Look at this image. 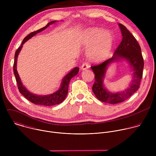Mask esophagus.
Returning <instances> with one entry per match:
<instances>
[{
    "instance_id": "esophagus-1",
    "label": "esophagus",
    "mask_w": 156,
    "mask_h": 156,
    "mask_svg": "<svg viewBox=\"0 0 156 156\" xmlns=\"http://www.w3.org/2000/svg\"><path fill=\"white\" fill-rule=\"evenodd\" d=\"M88 68H89V65L87 64V63H83L82 65H81V70H86V69H88Z\"/></svg>"
}]
</instances>
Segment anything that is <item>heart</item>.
Instances as JSON below:
<instances>
[{"mask_svg": "<svg viewBox=\"0 0 156 156\" xmlns=\"http://www.w3.org/2000/svg\"><path fill=\"white\" fill-rule=\"evenodd\" d=\"M82 42L84 46L91 47L88 53L90 58L94 62H100L109 55L114 46V37L109 31L91 28L84 31Z\"/></svg>", "mask_w": 156, "mask_h": 156, "instance_id": "heart-1", "label": "heart"}]
</instances>
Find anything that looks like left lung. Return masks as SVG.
Segmentation results:
<instances>
[{"mask_svg": "<svg viewBox=\"0 0 156 156\" xmlns=\"http://www.w3.org/2000/svg\"><path fill=\"white\" fill-rule=\"evenodd\" d=\"M122 40L113 56L102 63L91 66L95 74V82L92 90L96 97L101 101L109 104H118L124 101L134 94L140 87L143 77L144 60L138 41L126 28L120 23ZM122 59L127 61L133 71V80L129 86L123 92L113 94L105 87L103 81L107 66L114 61Z\"/></svg>", "mask_w": 156, "mask_h": 156, "instance_id": "left-lung-1", "label": "left lung"}]
</instances>
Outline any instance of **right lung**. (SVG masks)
<instances>
[{
  "instance_id": "1",
  "label": "right lung",
  "mask_w": 156,
  "mask_h": 156,
  "mask_svg": "<svg viewBox=\"0 0 156 156\" xmlns=\"http://www.w3.org/2000/svg\"><path fill=\"white\" fill-rule=\"evenodd\" d=\"M57 21H52L50 23H48V25L42 28H41L36 31L31 33L30 34H28L27 36H26L22 42L21 46L18 48L16 51L15 54V60L13 63V73L15 76V79L17 83L18 88L19 90V91L20 93L23 95L26 99H27L29 101L31 102L32 103L36 104V105H46V106H51V105H54L56 104H60L62 102L64 99H65L66 95L68 93L69 90V86L70 81V80L75 76H76L78 72H79V68L78 67H75L73 69H72L67 75H66L62 80L60 87L59 90L57 91L56 92L49 94V95H46V96H39L34 94L30 91H28L27 88L22 84L20 76L18 75V73L17 72L16 70V63H17V58L19 52H20L23 45L25 44L26 41L29 40L30 38H31L33 36L36 35L37 33L44 30L46 29L50 25H52L54 23H55Z\"/></svg>"
}]
</instances>
